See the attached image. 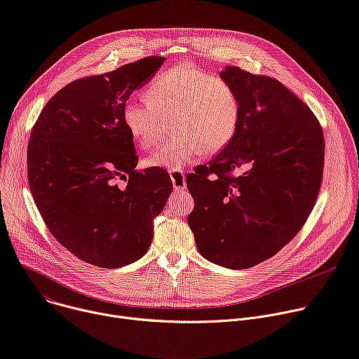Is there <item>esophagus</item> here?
I'll return each mask as SVG.
<instances>
[{"label": "esophagus", "mask_w": 359, "mask_h": 359, "mask_svg": "<svg viewBox=\"0 0 359 359\" xmlns=\"http://www.w3.org/2000/svg\"><path fill=\"white\" fill-rule=\"evenodd\" d=\"M169 175H170L175 190L182 191V190L186 189V177H184V173L182 170L172 169V170H169Z\"/></svg>", "instance_id": "34e87169"}]
</instances>
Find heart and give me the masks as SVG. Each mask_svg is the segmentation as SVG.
<instances>
[{
    "mask_svg": "<svg viewBox=\"0 0 359 359\" xmlns=\"http://www.w3.org/2000/svg\"><path fill=\"white\" fill-rule=\"evenodd\" d=\"M146 100H128L123 123L143 149L153 146L172 121L173 136L151 151V168L182 169L202 153L215 154L233 139L242 114L239 94L224 79L190 62H180L154 77Z\"/></svg>",
    "mask_w": 359,
    "mask_h": 359,
    "instance_id": "b5f03b06",
    "label": "heart"
}]
</instances>
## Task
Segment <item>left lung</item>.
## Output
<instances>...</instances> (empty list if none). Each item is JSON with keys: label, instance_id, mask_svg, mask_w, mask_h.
I'll list each match as a JSON object with an SVG mask.
<instances>
[{"label": "left lung", "instance_id": "8db88e82", "mask_svg": "<svg viewBox=\"0 0 359 359\" xmlns=\"http://www.w3.org/2000/svg\"><path fill=\"white\" fill-rule=\"evenodd\" d=\"M220 77L239 94L241 121L229 144L186 177L194 199L187 223L205 259L248 269L302 229L320 189L325 143L315 114L280 81L235 66Z\"/></svg>", "mask_w": 359, "mask_h": 359}]
</instances>
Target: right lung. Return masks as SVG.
Wrapping results in <instances>:
<instances>
[{
  "label": "right lung",
  "mask_w": 359,
  "mask_h": 359,
  "mask_svg": "<svg viewBox=\"0 0 359 359\" xmlns=\"http://www.w3.org/2000/svg\"><path fill=\"white\" fill-rule=\"evenodd\" d=\"M165 60L146 57L67 84L31 130L32 198L51 235L86 264L116 269L139 260L173 190L163 169L136 170L139 157L123 123L130 94L149 83Z\"/></svg>",
  "instance_id": "1"
}]
</instances>
